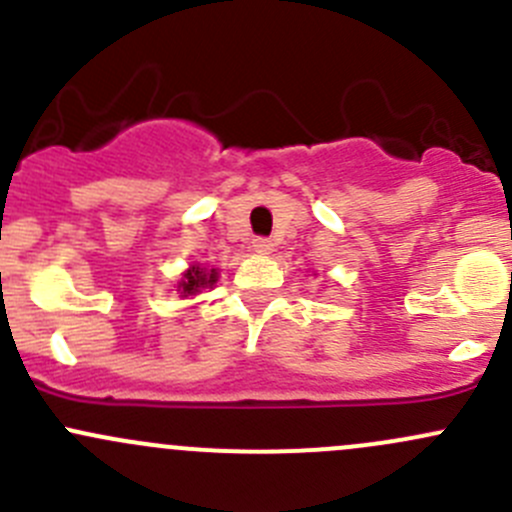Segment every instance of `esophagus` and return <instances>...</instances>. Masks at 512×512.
Masks as SVG:
<instances>
[{
	"label": "esophagus",
	"instance_id": "esophagus-1",
	"mask_svg": "<svg viewBox=\"0 0 512 512\" xmlns=\"http://www.w3.org/2000/svg\"><path fill=\"white\" fill-rule=\"evenodd\" d=\"M272 240L270 237H255V240H252V250L257 252V255H270L272 252Z\"/></svg>",
	"mask_w": 512,
	"mask_h": 512
}]
</instances>
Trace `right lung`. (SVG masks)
Returning a JSON list of instances; mask_svg holds the SVG:
<instances>
[{
	"label": "right lung",
	"instance_id": "1",
	"mask_svg": "<svg viewBox=\"0 0 512 512\" xmlns=\"http://www.w3.org/2000/svg\"><path fill=\"white\" fill-rule=\"evenodd\" d=\"M215 285V270L205 272L203 267H190L188 272L183 275V282H180V294H195L198 289L203 287H213Z\"/></svg>",
	"mask_w": 512,
	"mask_h": 512
}]
</instances>
